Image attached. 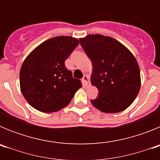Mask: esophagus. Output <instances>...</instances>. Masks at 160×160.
<instances>
[{
	"instance_id": "obj_1",
	"label": "esophagus",
	"mask_w": 160,
	"mask_h": 160,
	"mask_svg": "<svg viewBox=\"0 0 160 160\" xmlns=\"http://www.w3.org/2000/svg\"><path fill=\"white\" fill-rule=\"evenodd\" d=\"M82 84L84 87H87V84H88L89 82V78L87 75H85L84 77L82 78Z\"/></svg>"
}]
</instances>
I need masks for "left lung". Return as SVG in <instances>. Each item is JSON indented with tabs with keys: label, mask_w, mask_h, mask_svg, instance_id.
I'll return each instance as SVG.
<instances>
[{
	"label": "left lung",
	"mask_w": 160,
	"mask_h": 160,
	"mask_svg": "<svg viewBox=\"0 0 160 160\" xmlns=\"http://www.w3.org/2000/svg\"><path fill=\"white\" fill-rule=\"evenodd\" d=\"M80 44L92 62L91 84L99 91L91 100L104 113H118L131 105L141 87L140 70L128 48L111 37L89 34Z\"/></svg>",
	"instance_id": "left-lung-1"
}]
</instances>
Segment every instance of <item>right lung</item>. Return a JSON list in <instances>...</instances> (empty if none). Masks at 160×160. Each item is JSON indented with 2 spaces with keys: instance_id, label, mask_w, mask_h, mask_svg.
<instances>
[{
  "instance_id": "obj_1",
  "label": "right lung",
  "mask_w": 160,
  "mask_h": 160,
  "mask_svg": "<svg viewBox=\"0 0 160 160\" xmlns=\"http://www.w3.org/2000/svg\"><path fill=\"white\" fill-rule=\"evenodd\" d=\"M79 44L77 38L58 36L35 48L22 63L20 87L25 100L39 111H60L82 87L65 66V61Z\"/></svg>"
}]
</instances>
